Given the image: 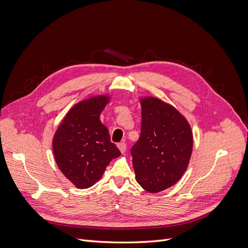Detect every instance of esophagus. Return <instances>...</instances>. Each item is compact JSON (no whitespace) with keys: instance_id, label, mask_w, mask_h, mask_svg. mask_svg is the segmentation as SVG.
Segmentation results:
<instances>
[{"instance_id":"obj_1","label":"esophagus","mask_w":248,"mask_h":248,"mask_svg":"<svg viewBox=\"0 0 248 248\" xmlns=\"http://www.w3.org/2000/svg\"><path fill=\"white\" fill-rule=\"evenodd\" d=\"M118 148H119V150H120V152L124 153V152L126 151L127 146H126L125 142H119V144H118Z\"/></svg>"}]
</instances>
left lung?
Instances as JSON below:
<instances>
[{
	"label": "left lung",
	"instance_id": "left-lung-1",
	"mask_svg": "<svg viewBox=\"0 0 248 248\" xmlns=\"http://www.w3.org/2000/svg\"><path fill=\"white\" fill-rule=\"evenodd\" d=\"M140 137L130 150L138 183L149 192L176 184L188 166L192 131L187 120L154 97L140 99Z\"/></svg>",
	"mask_w": 248,
	"mask_h": 248
}]
</instances>
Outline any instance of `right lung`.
<instances>
[{
  "mask_svg": "<svg viewBox=\"0 0 248 248\" xmlns=\"http://www.w3.org/2000/svg\"><path fill=\"white\" fill-rule=\"evenodd\" d=\"M109 98L97 96L77 103L65 116L52 140L59 169L78 188H88L102 177L121 152L110 141L100 112Z\"/></svg>",
  "mask_w": 248,
  "mask_h": 248,
  "instance_id": "right-lung-1",
  "label": "right lung"
}]
</instances>
